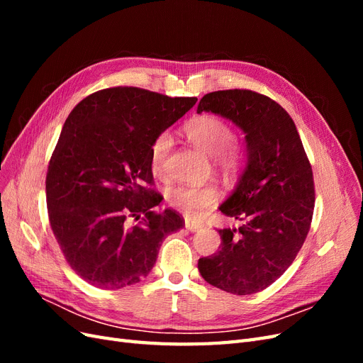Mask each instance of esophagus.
Returning a JSON list of instances; mask_svg holds the SVG:
<instances>
[{"label":"esophagus","mask_w":363,"mask_h":363,"mask_svg":"<svg viewBox=\"0 0 363 363\" xmlns=\"http://www.w3.org/2000/svg\"><path fill=\"white\" fill-rule=\"evenodd\" d=\"M184 227H186V230H189V232H199V230L201 228L200 224H195V223L189 221V219H186L184 221Z\"/></svg>","instance_id":"34e87169"}]
</instances>
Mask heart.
Wrapping results in <instances>:
<instances>
[{
	"mask_svg": "<svg viewBox=\"0 0 363 363\" xmlns=\"http://www.w3.org/2000/svg\"><path fill=\"white\" fill-rule=\"evenodd\" d=\"M183 133L194 147L204 155L213 156V164L223 171H233L240 163V147L233 140V130L224 119L215 115H200L192 118L184 125ZM171 150L168 133L159 135L150 150L151 169L156 175L164 171ZM219 196L213 184L203 186H175L168 191V201L177 211L189 218H201L208 207H212Z\"/></svg>",
	"mask_w": 363,
	"mask_h": 363,
	"instance_id": "obj_1",
	"label": "heart"
}]
</instances>
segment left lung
<instances>
[{
    "instance_id": "left-lung-1",
    "label": "left lung",
    "mask_w": 363,
    "mask_h": 363,
    "mask_svg": "<svg viewBox=\"0 0 363 363\" xmlns=\"http://www.w3.org/2000/svg\"><path fill=\"white\" fill-rule=\"evenodd\" d=\"M196 112H212L245 135L247 167L233 194L219 206L239 219L223 228L215 255L201 257V277L235 295L268 288L286 271L309 233L315 186L309 159L292 118L271 98L228 89L206 94Z\"/></svg>"
}]
</instances>
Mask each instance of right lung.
<instances>
[{
	"label": "right lung",
	"mask_w": 363,
	"mask_h": 363,
	"mask_svg": "<svg viewBox=\"0 0 363 363\" xmlns=\"http://www.w3.org/2000/svg\"><path fill=\"white\" fill-rule=\"evenodd\" d=\"M195 103L118 86L86 96L65 121L47 172L48 216L65 259L92 286L139 283L184 225L171 208L152 211L162 195L145 184L152 142Z\"/></svg>",
	"instance_id": "1"
}]
</instances>
